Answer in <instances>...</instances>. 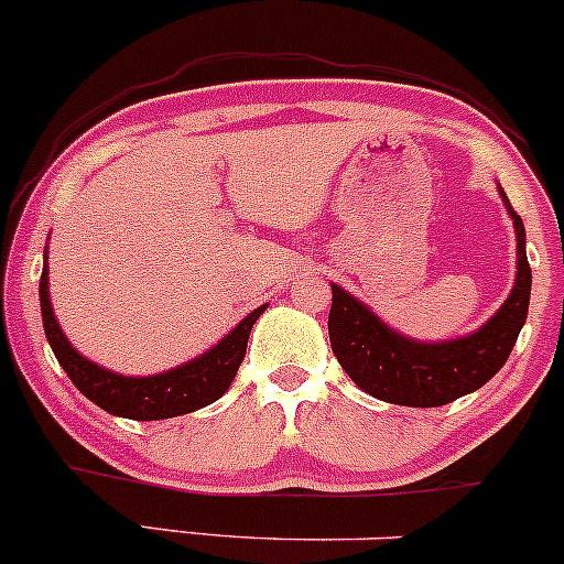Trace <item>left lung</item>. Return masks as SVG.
<instances>
[{
	"label": "left lung",
	"mask_w": 564,
	"mask_h": 564,
	"mask_svg": "<svg viewBox=\"0 0 564 564\" xmlns=\"http://www.w3.org/2000/svg\"><path fill=\"white\" fill-rule=\"evenodd\" d=\"M506 213L517 231V280L509 299L477 330L447 340H419L394 330L357 295L333 284L327 316L333 354L359 389L376 400L404 408H440L471 394L506 365L530 306L528 252L522 218L511 210L498 186Z\"/></svg>",
	"instance_id": "8db88e82"
}]
</instances>
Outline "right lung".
I'll return each instance as SVG.
<instances>
[{
	"label": "right lung",
	"mask_w": 564,
	"mask_h": 564,
	"mask_svg": "<svg viewBox=\"0 0 564 564\" xmlns=\"http://www.w3.org/2000/svg\"><path fill=\"white\" fill-rule=\"evenodd\" d=\"M47 274V250H44L40 303L50 349H53L66 376L72 378L74 386L87 400L98 404L106 413L130 421L175 419V415L194 413V410L220 400L229 391L234 376L242 365L252 325L269 308V303L258 306L234 330L226 333L218 344L199 354V357L188 359V362L170 367V370L156 372V376H122V372L100 367L74 349L72 340L66 338L58 319H55L53 303H50Z\"/></svg>",
	"instance_id": "obj_1"
}]
</instances>
